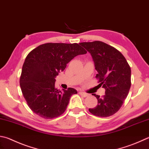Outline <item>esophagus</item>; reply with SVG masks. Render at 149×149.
Here are the masks:
<instances>
[{
  "mask_svg": "<svg viewBox=\"0 0 149 149\" xmlns=\"http://www.w3.org/2000/svg\"><path fill=\"white\" fill-rule=\"evenodd\" d=\"M79 94H80V95H81L82 96H83V97L88 96V94H87L85 93H84V92H82V91H80L79 92Z\"/></svg>",
  "mask_w": 149,
  "mask_h": 149,
  "instance_id": "esophagus-1",
  "label": "esophagus"
}]
</instances>
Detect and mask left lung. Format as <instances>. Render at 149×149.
<instances>
[{
    "label": "left lung",
    "mask_w": 149,
    "mask_h": 149,
    "mask_svg": "<svg viewBox=\"0 0 149 149\" xmlns=\"http://www.w3.org/2000/svg\"><path fill=\"white\" fill-rule=\"evenodd\" d=\"M93 57L98 74L99 85L105 88L103 96L93 94L98 104L88 111L100 117H107L117 113L128 96L131 86V68L119 51L100 41L79 44Z\"/></svg>",
    "instance_id": "left-lung-1"
}]
</instances>
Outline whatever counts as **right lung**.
<instances>
[{"mask_svg": "<svg viewBox=\"0 0 149 149\" xmlns=\"http://www.w3.org/2000/svg\"><path fill=\"white\" fill-rule=\"evenodd\" d=\"M76 43H47L35 48L25 58L20 77L23 95L32 111L51 119L65 111L70 97L77 94L73 88L58 91L55 77L75 56L86 53Z\"/></svg>", "mask_w": 149, "mask_h": 149, "instance_id": "add662e5", "label": "right lung"}]
</instances>
